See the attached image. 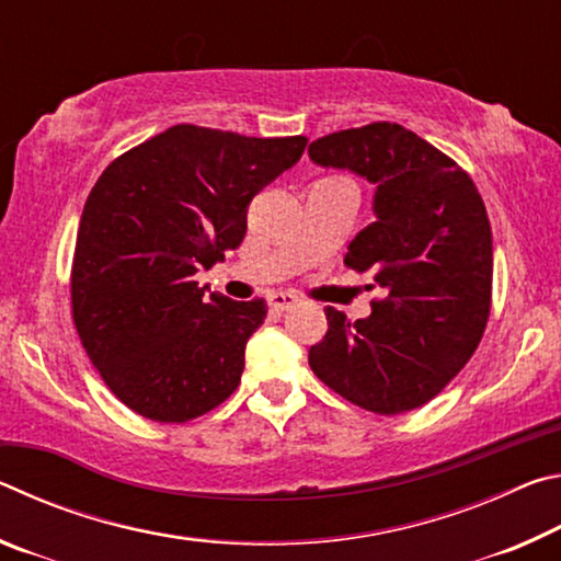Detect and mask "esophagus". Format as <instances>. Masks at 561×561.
I'll return each mask as SVG.
<instances>
[{
  "instance_id": "34e87169",
  "label": "esophagus",
  "mask_w": 561,
  "mask_h": 561,
  "mask_svg": "<svg viewBox=\"0 0 561 561\" xmlns=\"http://www.w3.org/2000/svg\"><path fill=\"white\" fill-rule=\"evenodd\" d=\"M297 304H299V297H297V294H291V291L270 294V307L277 309V311H287L291 307H297Z\"/></svg>"
}]
</instances>
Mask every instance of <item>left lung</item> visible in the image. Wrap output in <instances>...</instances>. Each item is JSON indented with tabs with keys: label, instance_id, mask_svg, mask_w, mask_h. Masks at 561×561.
<instances>
[{
	"label": "left lung",
	"instance_id": "left-lung-1",
	"mask_svg": "<svg viewBox=\"0 0 561 561\" xmlns=\"http://www.w3.org/2000/svg\"><path fill=\"white\" fill-rule=\"evenodd\" d=\"M309 158L376 185V222L344 264L374 274L383 299L348 321L327 307L329 331L309 366L331 391L378 415L421 408L478 348L492 301V230L472 178L398 123H368L314 140ZM374 287V284H371Z\"/></svg>",
	"mask_w": 561,
	"mask_h": 561
}]
</instances>
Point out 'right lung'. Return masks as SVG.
Wrapping results in <instances>:
<instances>
[{
    "label": "right lung",
    "instance_id": "right-lung-1",
    "mask_svg": "<svg viewBox=\"0 0 561 561\" xmlns=\"http://www.w3.org/2000/svg\"><path fill=\"white\" fill-rule=\"evenodd\" d=\"M307 138L180 126L103 170L83 205L71 264L73 324L91 364L130 411L185 423L240 386L264 299H205L193 274L247 232V205L289 170Z\"/></svg>",
    "mask_w": 561,
    "mask_h": 561
}]
</instances>
